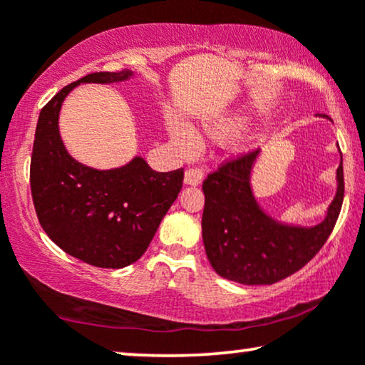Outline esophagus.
<instances>
[{"label":"esophagus","mask_w":365,"mask_h":365,"mask_svg":"<svg viewBox=\"0 0 365 365\" xmlns=\"http://www.w3.org/2000/svg\"><path fill=\"white\" fill-rule=\"evenodd\" d=\"M204 179L202 168H189L186 174H184V184L187 186H199Z\"/></svg>","instance_id":"obj_1"}]
</instances>
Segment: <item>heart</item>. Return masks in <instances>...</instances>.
I'll return each mask as SVG.
<instances>
[{"instance_id":"obj_1","label":"heart","mask_w":365,"mask_h":365,"mask_svg":"<svg viewBox=\"0 0 365 365\" xmlns=\"http://www.w3.org/2000/svg\"><path fill=\"white\" fill-rule=\"evenodd\" d=\"M241 126V121L239 119H234V121H222V123H216V124H211V126L207 128V134L212 138H222L226 136V134L236 131V129ZM171 139L173 143L176 144V148L179 151L184 153V154H191L194 153V149L197 146V139H196V134H194L191 129L187 126H184V124H178L174 123L171 124Z\"/></svg>"}]
</instances>
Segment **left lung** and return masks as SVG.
Returning a JSON list of instances; mask_svg holds the SVG:
<instances>
[{"instance_id": "left-lung-1", "label": "left lung", "mask_w": 365, "mask_h": 365, "mask_svg": "<svg viewBox=\"0 0 365 365\" xmlns=\"http://www.w3.org/2000/svg\"><path fill=\"white\" fill-rule=\"evenodd\" d=\"M257 154L259 149L222 163L202 182V241L209 262L221 277L246 286L279 282L306 266L331 236L344 201L341 161L326 219L312 227L281 224L259 207L252 194Z\"/></svg>"}]
</instances>
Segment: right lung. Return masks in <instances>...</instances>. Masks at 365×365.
Segmentation results:
<instances>
[{"mask_svg":"<svg viewBox=\"0 0 365 365\" xmlns=\"http://www.w3.org/2000/svg\"><path fill=\"white\" fill-rule=\"evenodd\" d=\"M133 71L91 73L68 84L41 109L29 182L38 221L69 256L104 269L136 262L146 252L182 187L184 169L158 173L143 158L98 171L69 156L58 129L64 98L81 83H119Z\"/></svg>","mask_w":365,"mask_h":365,"instance_id":"add662e5","label":"right lung"}]
</instances>
